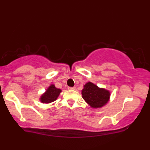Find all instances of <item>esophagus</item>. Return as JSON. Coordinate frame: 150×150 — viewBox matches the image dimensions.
<instances>
[{"instance_id":"34e87169","label":"esophagus","mask_w":150,"mask_h":150,"mask_svg":"<svg viewBox=\"0 0 150 150\" xmlns=\"http://www.w3.org/2000/svg\"><path fill=\"white\" fill-rule=\"evenodd\" d=\"M68 89H71V90H74V89H75V86H72V87H70V86H69V87L68 88Z\"/></svg>"}]
</instances>
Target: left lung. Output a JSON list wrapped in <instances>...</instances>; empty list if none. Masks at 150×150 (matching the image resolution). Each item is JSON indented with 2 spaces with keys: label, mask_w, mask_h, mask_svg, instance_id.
Wrapping results in <instances>:
<instances>
[{
  "label": "left lung",
  "mask_w": 150,
  "mask_h": 150,
  "mask_svg": "<svg viewBox=\"0 0 150 150\" xmlns=\"http://www.w3.org/2000/svg\"><path fill=\"white\" fill-rule=\"evenodd\" d=\"M82 98L93 108H101L108 102L110 98V91L99 88L91 82H87L82 90Z\"/></svg>",
  "instance_id": "obj_1"
}]
</instances>
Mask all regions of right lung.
Wrapping results in <instances>:
<instances>
[{
  "instance_id": "right-lung-1",
  "label": "right lung",
  "mask_w": 150,
  "mask_h": 150,
  "mask_svg": "<svg viewBox=\"0 0 150 150\" xmlns=\"http://www.w3.org/2000/svg\"><path fill=\"white\" fill-rule=\"evenodd\" d=\"M61 92V90L60 89H57L54 84H52L46 90L45 93H43L40 97V101L42 103H50L55 101Z\"/></svg>"
}]
</instances>
